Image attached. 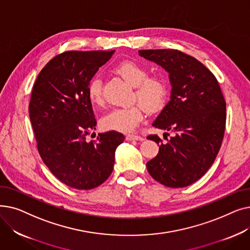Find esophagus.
Instances as JSON below:
<instances>
[{
	"label": "esophagus",
	"mask_w": 250,
	"mask_h": 250,
	"mask_svg": "<svg viewBox=\"0 0 250 250\" xmlns=\"http://www.w3.org/2000/svg\"><path fill=\"white\" fill-rule=\"evenodd\" d=\"M125 139H126V141H144V140H145V138H144V137H141V136H138V135H133V134L127 135L125 137Z\"/></svg>",
	"instance_id": "1"
}]
</instances>
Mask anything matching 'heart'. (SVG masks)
Listing matches in <instances>:
<instances>
[{
    "instance_id": "b5f03b06",
    "label": "heart",
    "mask_w": 250,
    "mask_h": 250,
    "mask_svg": "<svg viewBox=\"0 0 250 250\" xmlns=\"http://www.w3.org/2000/svg\"><path fill=\"white\" fill-rule=\"evenodd\" d=\"M113 72L124 81L135 87L134 103L127 107L115 108L101 120V126L106 130L129 133L141 124L145 116V109L149 112L160 110L168 97V84L161 75H148L143 64L134 61H123L113 68ZM87 95L94 106L104 105L102 82L98 77L92 78L87 85Z\"/></svg>"
}]
</instances>
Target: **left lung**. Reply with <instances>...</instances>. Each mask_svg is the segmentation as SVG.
<instances>
[{
    "mask_svg": "<svg viewBox=\"0 0 250 250\" xmlns=\"http://www.w3.org/2000/svg\"><path fill=\"white\" fill-rule=\"evenodd\" d=\"M139 54L163 67L172 85L171 100L153 126L175 135L164 144L157 135L147 137L160 145L147 163L148 171L165 187H188L205 175L221 148L226 127L224 96L214 74L185 52L143 49Z\"/></svg>",
    "mask_w": 250,
    "mask_h": 250,
    "instance_id": "8db88e82",
    "label": "left lung"
}]
</instances>
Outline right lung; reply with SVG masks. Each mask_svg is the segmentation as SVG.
Here are the masks:
<instances>
[{
	"mask_svg": "<svg viewBox=\"0 0 250 250\" xmlns=\"http://www.w3.org/2000/svg\"><path fill=\"white\" fill-rule=\"evenodd\" d=\"M113 51L62 52L44 65L32 88L29 117L38 153L52 174L76 189H92L109 177L115 149L125 140L110 130L86 142L97 124L87 85Z\"/></svg>",
	"mask_w": 250,
	"mask_h": 250,
	"instance_id": "1",
	"label": "right lung"
}]
</instances>
